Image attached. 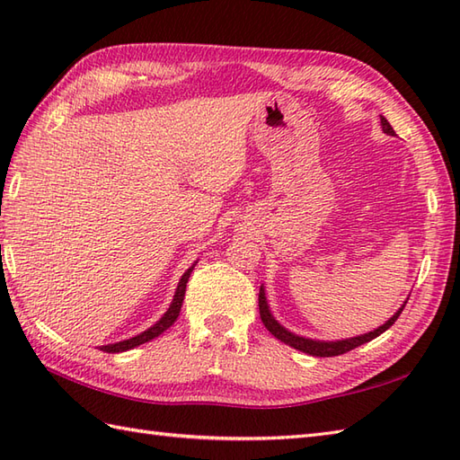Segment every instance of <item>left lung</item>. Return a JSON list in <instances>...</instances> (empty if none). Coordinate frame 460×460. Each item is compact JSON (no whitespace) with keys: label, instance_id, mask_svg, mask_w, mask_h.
<instances>
[{"label":"left lung","instance_id":"obj_1","mask_svg":"<svg viewBox=\"0 0 460 460\" xmlns=\"http://www.w3.org/2000/svg\"><path fill=\"white\" fill-rule=\"evenodd\" d=\"M380 123H382V131H384V133L394 135V129H392V125L388 123L386 117H380ZM403 307H405V305H402V307L398 309V312L394 314V315L388 319V322L384 323L382 327H378L376 331H370V333L360 335V337H352V339H345V341H329V343H325V341L304 339V337H297V335L290 333V331H286V329L272 317L270 309H269V304H266V296H264L262 288H261V294H259V309H261V319H262L264 327L269 329L276 339H280L282 343L290 345V347H294V349H297V350H302V352H307V355H314V357H337V355H343V352H349V350H352V349H357V347H360V345L368 343V341L376 339L378 335L384 333V331L390 329V327L394 325V322H396V319L400 317V314L403 312Z\"/></svg>","mask_w":460,"mask_h":460}]
</instances>
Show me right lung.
Instances as JSON below:
<instances>
[{
  "label": "right lung",
  "instance_id": "obj_1",
  "mask_svg": "<svg viewBox=\"0 0 460 460\" xmlns=\"http://www.w3.org/2000/svg\"><path fill=\"white\" fill-rule=\"evenodd\" d=\"M194 266H196V264H191L190 269L184 272V276H181V280H180V284H178V288H176L174 300H172V304H170L168 312H166L163 317H160V322H156L151 329L143 331L141 335H137V337H133V339L119 341V343H113V345H103L102 350H103V352H123V350H129V349H133V347H138V345L146 343V341H151V339L158 337L160 333H164V331H166L170 325H174V322H176L178 315H180V307H181V302H184V294H186V284H188V279H190L191 270H194Z\"/></svg>",
  "mask_w": 460,
  "mask_h": 460
}]
</instances>
